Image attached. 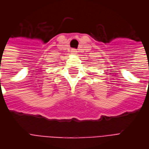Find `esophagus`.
Instances as JSON below:
<instances>
[{
  "mask_svg": "<svg viewBox=\"0 0 149 149\" xmlns=\"http://www.w3.org/2000/svg\"><path fill=\"white\" fill-rule=\"evenodd\" d=\"M71 52H72V53H77V49H72Z\"/></svg>",
  "mask_w": 149,
  "mask_h": 149,
  "instance_id": "34e87169",
  "label": "esophagus"
}]
</instances>
